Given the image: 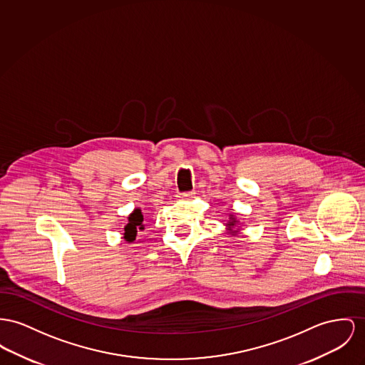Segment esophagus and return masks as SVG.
<instances>
[{"mask_svg": "<svg viewBox=\"0 0 365 365\" xmlns=\"http://www.w3.org/2000/svg\"><path fill=\"white\" fill-rule=\"evenodd\" d=\"M195 196V191H190V192H181V194H178V197L181 199V200H190V199H192Z\"/></svg>", "mask_w": 365, "mask_h": 365, "instance_id": "esophagus-1", "label": "esophagus"}]
</instances>
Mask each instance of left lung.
<instances>
[{
    "mask_svg": "<svg viewBox=\"0 0 365 365\" xmlns=\"http://www.w3.org/2000/svg\"><path fill=\"white\" fill-rule=\"evenodd\" d=\"M225 225H227V230H228V232H230L231 235L238 234V230H234V228L238 225V220L234 217V215H230V220L225 222Z\"/></svg>",
    "mask_w": 365,
    "mask_h": 365,
    "instance_id": "left-lung-1",
    "label": "left lung"
}]
</instances>
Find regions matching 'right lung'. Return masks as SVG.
Returning a JSON list of instances; mask_svg holds the SVG:
<instances>
[{"label": "right lung", "mask_w": 365, "mask_h": 365, "mask_svg": "<svg viewBox=\"0 0 365 365\" xmlns=\"http://www.w3.org/2000/svg\"><path fill=\"white\" fill-rule=\"evenodd\" d=\"M145 225H144V216L141 213L140 209H135L130 216H128V222L124 227V240L127 242H133L135 241V237L140 231H144Z\"/></svg>", "instance_id": "add662e5"}]
</instances>
